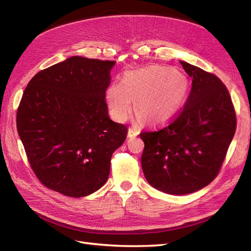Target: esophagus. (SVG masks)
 <instances>
[{
    "label": "esophagus",
    "instance_id": "esophagus-1",
    "mask_svg": "<svg viewBox=\"0 0 251 251\" xmlns=\"http://www.w3.org/2000/svg\"><path fill=\"white\" fill-rule=\"evenodd\" d=\"M139 134V131L136 130V128H133V127H130L128 128V132H127V137L128 138H133V137H136Z\"/></svg>",
    "mask_w": 251,
    "mask_h": 251
}]
</instances>
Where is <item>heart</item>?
Returning a JSON list of instances; mask_svg holds the SVG:
<instances>
[{"mask_svg": "<svg viewBox=\"0 0 251 251\" xmlns=\"http://www.w3.org/2000/svg\"><path fill=\"white\" fill-rule=\"evenodd\" d=\"M189 81L172 67L151 66L127 72L124 82H115L105 91L111 115L118 121L135 113L144 123L158 126L168 123L184 103Z\"/></svg>", "mask_w": 251, "mask_h": 251, "instance_id": "1", "label": "heart"}]
</instances>
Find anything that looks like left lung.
Wrapping results in <instances>:
<instances>
[{"label": "left lung", "mask_w": 251, "mask_h": 251, "mask_svg": "<svg viewBox=\"0 0 251 251\" xmlns=\"http://www.w3.org/2000/svg\"><path fill=\"white\" fill-rule=\"evenodd\" d=\"M180 63L193 77L183 110L168 126L140 134L144 177L170 195L195 193L216 178L237 126L230 95L221 79Z\"/></svg>", "instance_id": "obj_1"}]
</instances>
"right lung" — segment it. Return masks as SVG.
<instances>
[{
    "label": "right lung",
    "mask_w": 251,
    "mask_h": 251,
    "mask_svg": "<svg viewBox=\"0 0 251 251\" xmlns=\"http://www.w3.org/2000/svg\"><path fill=\"white\" fill-rule=\"evenodd\" d=\"M115 62L71 56L35 74L17 113L31 169L48 188L73 198L98 191L126 138L108 114L105 90Z\"/></svg>",
    "instance_id": "right-lung-1"
}]
</instances>
